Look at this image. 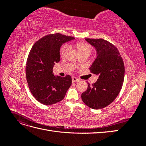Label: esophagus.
Instances as JSON below:
<instances>
[{
	"label": "esophagus",
	"instance_id": "1",
	"mask_svg": "<svg viewBox=\"0 0 146 146\" xmlns=\"http://www.w3.org/2000/svg\"><path fill=\"white\" fill-rule=\"evenodd\" d=\"M72 82H78L79 81V79L77 78V77H72Z\"/></svg>",
	"mask_w": 146,
	"mask_h": 146
}]
</instances>
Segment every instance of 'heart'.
<instances>
[{
	"mask_svg": "<svg viewBox=\"0 0 146 146\" xmlns=\"http://www.w3.org/2000/svg\"><path fill=\"white\" fill-rule=\"evenodd\" d=\"M71 46H72L71 44H69V45L65 44L61 47V50H60V55L61 57L64 58V57L67 55L69 51L70 47ZM76 47L79 54H80V55L82 54H90V53L91 52V46L88 44V43H86V42H77L76 44Z\"/></svg>",
	"mask_w": 146,
	"mask_h": 146,
	"instance_id": "1",
	"label": "heart"
}]
</instances>
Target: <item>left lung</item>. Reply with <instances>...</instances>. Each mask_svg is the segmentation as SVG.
<instances>
[{"label": "left lung", "instance_id": "obj_1", "mask_svg": "<svg viewBox=\"0 0 146 146\" xmlns=\"http://www.w3.org/2000/svg\"><path fill=\"white\" fill-rule=\"evenodd\" d=\"M85 40L96 49V58L90 70L98 75L99 78L91 85L88 83L82 99L91 108H104L113 102L121 90L124 64L118 49L111 42L102 38H86Z\"/></svg>", "mask_w": 146, "mask_h": 146}]
</instances>
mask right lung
<instances>
[{
	"mask_svg": "<svg viewBox=\"0 0 146 146\" xmlns=\"http://www.w3.org/2000/svg\"><path fill=\"white\" fill-rule=\"evenodd\" d=\"M74 38L60 33L47 35L34 44L26 63V78L31 93L47 105L62 100L72 84L69 75L55 77L53 67L60 60L61 45Z\"/></svg>",
	"mask_w": 146,
	"mask_h": 146,
	"instance_id": "1",
	"label": "right lung"
}]
</instances>
